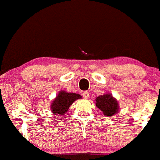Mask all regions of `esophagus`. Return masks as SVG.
<instances>
[{
    "label": "esophagus",
    "instance_id": "1",
    "mask_svg": "<svg viewBox=\"0 0 160 160\" xmlns=\"http://www.w3.org/2000/svg\"><path fill=\"white\" fill-rule=\"evenodd\" d=\"M82 96H83V98L85 99H87L89 98V92H83V93H82Z\"/></svg>",
    "mask_w": 160,
    "mask_h": 160
}]
</instances>
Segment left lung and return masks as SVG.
Segmentation results:
<instances>
[{"label": "left lung", "mask_w": 160, "mask_h": 160, "mask_svg": "<svg viewBox=\"0 0 160 160\" xmlns=\"http://www.w3.org/2000/svg\"><path fill=\"white\" fill-rule=\"evenodd\" d=\"M95 104L106 117H113L120 111L118 101L109 92L96 97Z\"/></svg>", "instance_id": "1"}]
</instances>
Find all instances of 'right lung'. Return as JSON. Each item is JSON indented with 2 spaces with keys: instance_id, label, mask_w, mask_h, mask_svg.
I'll return each instance as SVG.
<instances>
[{
  "instance_id": "obj_1",
  "label": "right lung",
  "mask_w": 160,
  "mask_h": 160,
  "mask_svg": "<svg viewBox=\"0 0 160 160\" xmlns=\"http://www.w3.org/2000/svg\"><path fill=\"white\" fill-rule=\"evenodd\" d=\"M82 98L80 94L74 92H68L65 90H61L58 92L56 97L51 102L50 110L54 115H65L68 111L70 106L76 100Z\"/></svg>"
}]
</instances>
